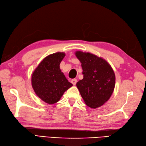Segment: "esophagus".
<instances>
[{
  "label": "esophagus",
  "instance_id": "obj_1",
  "mask_svg": "<svg viewBox=\"0 0 146 146\" xmlns=\"http://www.w3.org/2000/svg\"><path fill=\"white\" fill-rule=\"evenodd\" d=\"M71 82L73 84V85H76L77 83V79H74L72 80H71Z\"/></svg>",
  "mask_w": 146,
  "mask_h": 146
}]
</instances>
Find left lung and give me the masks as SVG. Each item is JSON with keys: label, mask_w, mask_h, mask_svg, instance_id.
Returning a JSON list of instances; mask_svg holds the SVG:
<instances>
[{"label": "left lung", "mask_w": 146, "mask_h": 146, "mask_svg": "<svg viewBox=\"0 0 146 146\" xmlns=\"http://www.w3.org/2000/svg\"><path fill=\"white\" fill-rule=\"evenodd\" d=\"M75 54L81 62L84 75L76 84L77 88L87 106L99 108L110 99L114 90V70L105 59L94 54L81 51Z\"/></svg>", "instance_id": "left-lung-1"}]
</instances>
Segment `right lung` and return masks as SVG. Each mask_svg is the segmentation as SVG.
Here are the masks:
<instances>
[{
    "label": "right lung",
    "mask_w": 146,
    "mask_h": 146,
    "mask_svg": "<svg viewBox=\"0 0 146 146\" xmlns=\"http://www.w3.org/2000/svg\"><path fill=\"white\" fill-rule=\"evenodd\" d=\"M65 56L64 52H57L47 56L32 74V86L35 93L48 104L57 102L72 86L60 69Z\"/></svg>",
    "instance_id": "1"
}]
</instances>
